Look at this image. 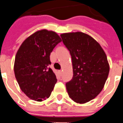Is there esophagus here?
Segmentation results:
<instances>
[{"mask_svg": "<svg viewBox=\"0 0 123 123\" xmlns=\"http://www.w3.org/2000/svg\"><path fill=\"white\" fill-rule=\"evenodd\" d=\"M59 72H60V73L61 74L62 72V70H59Z\"/></svg>", "mask_w": 123, "mask_h": 123, "instance_id": "obj_1", "label": "esophagus"}]
</instances>
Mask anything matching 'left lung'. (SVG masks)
Returning a JSON list of instances; mask_svg holds the SVG:
<instances>
[{"instance_id":"8db88e82","label":"left lung","mask_w":123,"mask_h":123,"mask_svg":"<svg viewBox=\"0 0 123 123\" xmlns=\"http://www.w3.org/2000/svg\"><path fill=\"white\" fill-rule=\"evenodd\" d=\"M62 42L72 57L73 77L66 83L72 100L85 103L103 90L109 72L105 53L98 42L84 33H62Z\"/></svg>"}]
</instances>
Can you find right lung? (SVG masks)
Instances as JSON below:
<instances>
[{
  "label": "right lung",
  "instance_id": "add662e5",
  "mask_svg": "<svg viewBox=\"0 0 123 123\" xmlns=\"http://www.w3.org/2000/svg\"><path fill=\"white\" fill-rule=\"evenodd\" d=\"M61 39L55 31L41 30L25 39L16 55L14 74L21 90L31 99L49 98L56 78L51 68L50 55Z\"/></svg>",
  "mask_w": 123,
  "mask_h": 123
}]
</instances>
